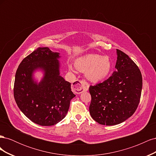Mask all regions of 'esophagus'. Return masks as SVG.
I'll return each mask as SVG.
<instances>
[{
    "mask_svg": "<svg viewBox=\"0 0 156 156\" xmlns=\"http://www.w3.org/2000/svg\"><path fill=\"white\" fill-rule=\"evenodd\" d=\"M89 84L85 81H77L72 86L73 91L77 94H81L88 90Z\"/></svg>",
    "mask_w": 156,
    "mask_h": 156,
    "instance_id": "esophagus-1",
    "label": "esophagus"
}]
</instances>
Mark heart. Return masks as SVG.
<instances>
[{"mask_svg":"<svg viewBox=\"0 0 156 156\" xmlns=\"http://www.w3.org/2000/svg\"><path fill=\"white\" fill-rule=\"evenodd\" d=\"M75 67L80 72H86L87 80L92 83H99L105 80L110 75L112 64L108 56L88 54L77 60ZM70 70H73L72 66Z\"/></svg>","mask_w":156,"mask_h":156,"instance_id":"obj_1","label":"heart"}]
</instances>
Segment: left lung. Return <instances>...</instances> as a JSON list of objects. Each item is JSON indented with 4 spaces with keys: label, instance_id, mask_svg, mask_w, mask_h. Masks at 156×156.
<instances>
[{
    "label": "left lung",
    "instance_id": "left-lung-1",
    "mask_svg": "<svg viewBox=\"0 0 156 156\" xmlns=\"http://www.w3.org/2000/svg\"><path fill=\"white\" fill-rule=\"evenodd\" d=\"M116 71L105 81L89 88L90 114L101 125L114 126L126 121L133 115L140 101V71L124 52L116 49Z\"/></svg>",
    "mask_w": 156,
    "mask_h": 156
}]
</instances>
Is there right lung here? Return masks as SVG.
<instances>
[{"instance_id":"right-lung-1","label":"right lung","mask_w":156,"mask_h":156,"mask_svg":"<svg viewBox=\"0 0 156 156\" xmlns=\"http://www.w3.org/2000/svg\"><path fill=\"white\" fill-rule=\"evenodd\" d=\"M60 58L57 52L38 48L22 60L16 73L17 105L28 119L40 126H53L64 119L75 96L71 83L60 75ZM37 70L44 73L39 83L34 77Z\"/></svg>"}]
</instances>
